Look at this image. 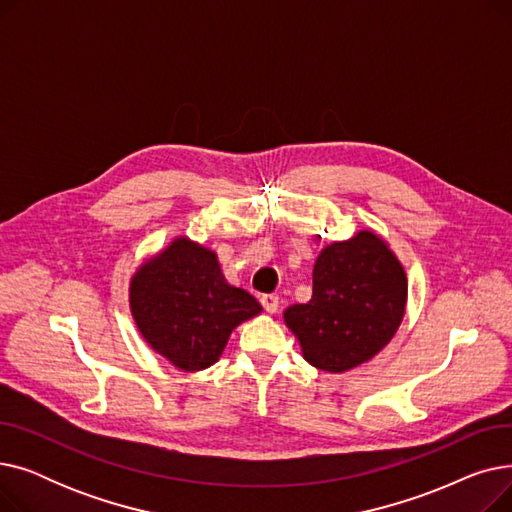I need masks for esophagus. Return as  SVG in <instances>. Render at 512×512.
<instances>
[{"mask_svg":"<svg viewBox=\"0 0 512 512\" xmlns=\"http://www.w3.org/2000/svg\"><path fill=\"white\" fill-rule=\"evenodd\" d=\"M261 305H263V309L267 311V313H276L278 311V307H280V299L276 297V294H263L261 297Z\"/></svg>","mask_w":512,"mask_h":512,"instance_id":"obj_1","label":"esophagus"}]
</instances>
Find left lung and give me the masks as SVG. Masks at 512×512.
Listing matches in <instances>:
<instances>
[{"label": "left lung", "instance_id": "8db88e82", "mask_svg": "<svg viewBox=\"0 0 512 512\" xmlns=\"http://www.w3.org/2000/svg\"><path fill=\"white\" fill-rule=\"evenodd\" d=\"M405 267L373 230L324 247L313 267V299L284 311L305 361L326 373L351 371L398 332L407 313Z\"/></svg>", "mask_w": 512, "mask_h": 512}]
</instances>
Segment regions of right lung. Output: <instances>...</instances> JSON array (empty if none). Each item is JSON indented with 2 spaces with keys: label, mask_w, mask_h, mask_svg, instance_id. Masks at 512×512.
I'll return each instance as SVG.
<instances>
[{
  "label": "right lung",
  "mask_w": 512,
  "mask_h": 512,
  "mask_svg": "<svg viewBox=\"0 0 512 512\" xmlns=\"http://www.w3.org/2000/svg\"><path fill=\"white\" fill-rule=\"evenodd\" d=\"M128 305L143 340L186 373L211 367L230 334L263 311L253 294L226 280L218 253L188 236L172 238L137 267Z\"/></svg>",
  "instance_id": "obj_1"
}]
</instances>
